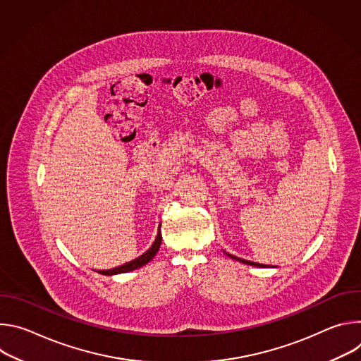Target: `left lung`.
Masks as SVG:
<instances>
[{
  "label": "left lung",
  "mask_w": 361,
  "mask_h": 361,
  "mask_svg": "<svg viewBox=\"0 0 361 361\" xmlns=\"http://www.w3.org/2000/svg\"><path fill=\"white\" fill-rule=\"evenodd\" d=\"M228 257H231V259H234V260H237V262H240V263H244V264H248V266H254V267H266L264 264H260V263H252V262H247V260H243V259H238V257H234V255H231V254H227Z\"/></svg>",
  "instance_id": "1"
}]
</instances>
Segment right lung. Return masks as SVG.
<instances>
[{"mask_svg":"<svg viewBox=\"0 0 361 361\" xmlns=\"http://www.w3.org/2000/svg\"><path fill=\"white\" fill-rule=\"evenodd\" d=\"M161 231L159 230V234H157V238L156 241H154V244L149 247V250H147L142 255L137 257L135 260L124 264V266H120V267H116L113 270H102L101 274H107V276H113V274H118V273H127V271H131V270H135V269H140L142 267L144 264H147L148 262L152 260V257L157 254L160 245H161Z\"/></svg>","mask_w":361,"mask_h":361,"instance_id":"1","label":"right lung"}]
</instances>
